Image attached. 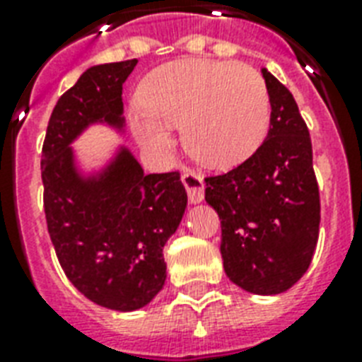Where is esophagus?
I'll use <instances>...</instances> for the list:
<instances>
[{"label": "esophagus", "instance_id": "esophagus-1", "mask_svg": "<svg viewBox=\"0 0 362 362\" xmlns=\"http://www.w3.org/2000/svg\"><path fill=\"white\" fill-rule=\"evenodd\" d=\"M182 182L187 189V197L192 203H201L204 197V180L203 176L195 173V170H186L182 175Z\"/></svg>", "mask_w": 362, "mask_h": 362}]
</instances>
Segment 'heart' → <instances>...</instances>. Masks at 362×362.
I'll use <instances>...</instances> for the list:
<instances>
[{
	"label": "heart",
	"instance_id": "1",
	"mask_svg": "<svg viewBox=\"0 0 362 362\" xmlns=\"http://www.w3.org/2000/svg\"><path fill=\"white\" fill-rule=\"evenodd\" d=\"M129 124L142 148L156 156L173 150L170 125L201 163L227 169L247 159L267 136L269 88L250 65L186 58L150 71L139 86Z\"/></svg>",
	"mask_w": 362,
	"mask_h": 362
}]
</instances>
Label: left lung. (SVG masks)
<instances>
[{
  "instance_id": "8db88e82",
  "label": "left lung",
  "mask_w": 362,
  "mask_h": 362,
  "mask_svg": "<svg viewBox=\"0 0 362 362\" xmlns=\"http://www.w3.org/2000/svg\"><path fill=\"white\" fill-rule=\"evenodd\" d=\"M269 135L223 175L206 176L204 199L221 221L220 252L233 284L276 295L308 270L320 237V186L312 141L291 92L263 69Z\"/></svg>"
}]
</instances>
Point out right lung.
Segmentation results:
<instances>
[{
    "instance_id": "1",
    "label": "right lung",
    "mask_w": 362,
    "mask_h": 362,
    "mask_svg": "<svg viewBox=\"0 0 362 362\" xmlns=\"http://www.w3.org/2000/svg\"><path fill=\"white\" fill-rule=\"evenodd\" d=\"M136 59L90 67L58 99L41 152L42 203L50 240L65 276L92 303L131 312L163 287V246L187 204L178 170L144 175L127 150L99 178L84 180L71 141L88 124L120 129L122 86Z\"/></svg>"
}]
</instances>
